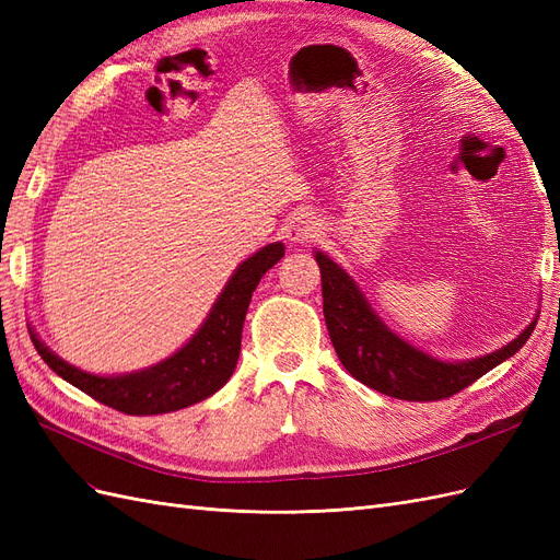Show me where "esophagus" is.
Masks as SVG:
<instances>
[{"mask_svg":"<svg viewBox=\"0 0 560 560\" xmlns=\"http://www.w3.org/2000/svg\"><path fill=\"white\" fill-rule=\"evenodd\" d=\"M319 233V224L315 217H308V214H301V217H294V222L287 226V238H290L292 243H299V245H306V243H313L317 238Z\"/></svg>","mask_w":560,"mask_h":560,"instance_id":"obj_1","label":"esophagus"}]
</instances>
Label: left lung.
I'll use <instances>...</instances> for the list:
<instances>
[{
  "mask_svg": "<svg viewBox=\"0 0 560 560\" xmlns=\"http://www.w3.org/2000/svg\"><path fill=\"white\" fill-rule=\"evenodd\" d=\"M315 261L322 276V308L338 360L352 378L387 397L406 401L448 399L516 354L535 329L530 325L516 341L486 358L460 364L439 362L389 331L369 308L358 284L327 254L317 252Z\"/></svg>",
  "mask_w": 560,
  "mask_h": 560,
  "instance_id": "obj_1",
  "label": "left lung"
}]
</instances>
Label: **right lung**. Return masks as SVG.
<instances>
[{
    "label": "right lung",
    "instance_id": "right-lung-1",
    "mask_svg": "<svg viewBox=\"0 0 560 560\" xmlns=\"http://www.w3.org/2000/svg\"><path fill=\"white\" fill-rule=\"evenodd\" d=\"M282 257L284 245L273 243L243 261L224 287L222 296L217 299L206 325L198 329L191 341L171 360L138 371V374L116 378L91 376L56 358L35 334H32V343L60 378L109 409L128 416H159L186 409V406L214 395L231 378L235 364H238L243 322L252 292L257 290L266 270L273 268Z\"/></svg>",
    "mask_w": 560,
    "mask_h": 560
}]
</instances>
